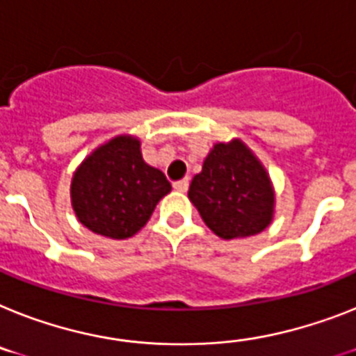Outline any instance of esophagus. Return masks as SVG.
I'll list each match as a JSON object with an SVG mask.
<instances>
[{
	"label": "esophagus",
	"mask_w": 356,
	"mask_h": 356,
	"mask_svg": "<svg viewBox=\"0 0 356 356\" xmlns=\"http://www.w3.org/2000/svg\"><path fill=\"white\" fill-rule=\"evenodd\" d=\"M188 186H190V181H188V177L186 179H181V181H177V183H173V188H175L177 192H183V193L186 192Z\"/></svg>",
	"instance_id": "1"
}]
</instances>
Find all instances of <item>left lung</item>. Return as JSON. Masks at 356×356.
Segmentation results:
<instances>
[{
    "mask_svg": "<svg viewBox=\"0 0 356 356\" xmlns=\"http://www.w3.org/2000/svg\"><path fill=\"white\" fill-rule=\"evenodd\" d=\"M188 197L206 226L226 241L261 234L273 220L270 175L241 139L213 145Z\"/></svg>",
    "mask_w": 356,
    "mask_h": 356,
    "instance_id": "8db88e82",
    "label": "left lung"
}]
</instances>
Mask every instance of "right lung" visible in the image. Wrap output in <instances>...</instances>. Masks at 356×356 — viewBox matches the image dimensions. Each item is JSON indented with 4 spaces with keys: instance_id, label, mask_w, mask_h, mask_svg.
I'll return each instance as SVG.
<instances>
[{
    "instance_id": "obj_1",
    "label": "right lung",
    "mask_w": 356,
    "mask_h": 356,
    "mask_svg": "<svg viewBox=\"0 0 356 356\" xmlns=\"http://www.w3.org/2000/svg\"><path fill=\"white\" fill-rule=\"evenodd\" d=\"M172 184L146 164L141 141L118 136L95 148L74 172L72 208L83 226L108 238H128L148 222Z\"/></svg>"
}]
</instances>
